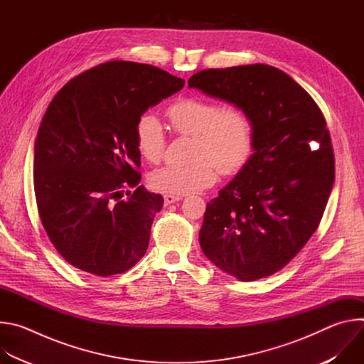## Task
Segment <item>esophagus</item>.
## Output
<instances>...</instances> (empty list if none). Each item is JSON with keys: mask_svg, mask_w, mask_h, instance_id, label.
I'll return each mask as SVG.
<instances>
[{"mask_svg": "<svg viewBox=\"0 0 364 364\" xmlns=\"http://www.w3.org/2000/svg\"><path fill=\"white\" fill-rule=\"evenodd\" d=\"M180 200H183V196H174V194H166V196H164V203H166V205L173 204V203L180 201Z\"/></svg>", "mask_w": 364, "mask_h": 364, "instance_id": "esophagus-1", "label": "esophagus"}]
</instances>
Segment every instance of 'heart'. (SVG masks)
Wrapping results in <instances>:
<instances>
[{"label": "heart", "mask_w": 364, "mask_h": 364, "mask_svg": "<svg viewBox=\"0 0 364 364\" xmlns=\"http://www.w3.org/2000/svg\"><path fill=\"white\" fill-rule=\"evenodd\" d=\"M177 134L194 138L188 164L164 166L149 176L152 188L174 194H193L218 181L219 169L235 174L245 167L253 151V125L239 108L222 105L201 97H184L168 109ZM139 154L157 163L164 154L166 134L160 119L151 112L142 114L135 125Z\"/></svg>", "instance_id": "1"}]
</instances>
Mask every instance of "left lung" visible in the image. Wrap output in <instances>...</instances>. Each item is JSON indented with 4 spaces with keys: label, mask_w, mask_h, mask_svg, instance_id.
Here are the masks:
<instances>
[{
    "label": "left lung",
    "mask_w": 364,
    "mask_h": 364,
    "mask_svg": "<svg viewBox=\"0 0 364 364\" xmlns=\"http://www.w3.org/2000/svg\"><path fill=\"white\" fill-rule=\"evenodd\" d=\"M188 87L230 103L253 125V154L207 203L200 246L247 282L282 269L317 230L334 184L326 119L291 76L269 65L201 70Z\"/></svg>",
    "instance_id": "obj_1"
}]
</instances>
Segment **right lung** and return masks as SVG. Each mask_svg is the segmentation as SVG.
<instances>
[{
    "label": "right lung",
    "mask_w": 364,
    "mask_h": 364,
    "mask_svg": "<svg viewBox=\"0 0 364 364\" xmlns=\"http://www.w3.org/2000/svg\"><path fill=\"white\" fill-rule=\"evenodd\" d=\"M183 86L159 68L114 60L73 77L50 102L34 141V193L48 239L75 268L109 277L145 255L164 198L136 186L135 125ZM125 186L137 188L119 200Z\"/></svg>",
    "instance_id": "1"
}]
</instances>
